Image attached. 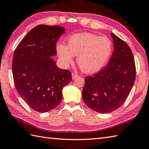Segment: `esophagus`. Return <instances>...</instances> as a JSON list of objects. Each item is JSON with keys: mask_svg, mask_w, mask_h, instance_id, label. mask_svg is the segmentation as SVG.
<instances>
[{"mask_svg": "<svg viewBox=\"0 0 149 149\" xmlns=\"http://www.w3.org/2000/svg\"><path fill=\"white\" fill-rule=\"evenodd\" d=\"M72 79H75V78H76L77 77H78V76H79L78 74H75V73H74V72L72 74Z\"/></svg>", "mask_w": 149, "mask_h": 149, "instance_id": "1", "label": "esophagus"}]
</instances>
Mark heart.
I'll return each mask as SVG.
<instances>
[{"instance_id": "1", "label": "heart", "mask_w": 149, "mask_h": 149, "mask_svg": "<svg viewBox=\"0 0 149 149\" xmlns=\"http://www.w3.org/2000/svg\"><path fill=\"white\" fill-rule=\"evenodd\" d=\"M112 49L109 37L89 33L74 34L68 39V45L59 43L56 46L58 56L63 65L68 66L77 55L79 66L88 73L96 72L104 67Z\"/></svg>"}]
</instances>
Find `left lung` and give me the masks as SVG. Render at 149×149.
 Wrapping results in <instances>:
<instances>
[{
    "mask_svg": "<svg viewBox=\"0 0 149 149\" xmlns=\"http://www.w3.org/2000/svg\"><path fill=\"white\" fill-rule=\"evenodd\" d=\"M114 51L107 66L86 76L82 90L84 103L95 111L109 113L125 102L136 77V66L130 47L111 33Z\"/></svg>",
    "mask_w": 149,
    "mask_h": 149,
    "instance_id": "1",
    "label": "left lung"
}]
</instances>
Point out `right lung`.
<instances>
[{"instance_id": "obj_1", "label": "right lung", "mask_w": 149, "mask_h": 149, "mask_svg": "<svg viewBox=\"0 0 149 149\" xmlns=\"http://www.w3.org/2000/svg\"><path fill=\"white\" fill-rule=\"evenodd\" d=\"M63 27L39 25L28 33L13 54L12 70L17 91L30 108L47 112L61 102L62 89L72 80L68 70L57 67L56 54Z\"/></svg>"}]
</instances>
